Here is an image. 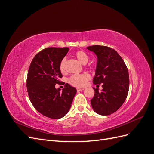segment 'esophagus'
I'll return each mask as SVG.
<instances>
[{
	"mask_svg": "<svg viewBox=\"0 0 154 154\" xmlns=\"http://www.w3.org/2000/svg\"><path fill=\"white\" fill-rule=\"evenodd\" d=\"M77 91L78 92H80V91H82L84 90V88H77Z\"/></svg>",
	"mask_w": 154,
	"mask_h": 154,
	"instance_id": "esophagus-1",
	"label": "esophagus"
}]
</instances>
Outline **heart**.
<instances>
[{
    "label": "heart",
    "mask_w": 154,
    "mask_h": 154,
    "mask_svg": "<svg viewBox=\"0 0 154 154\" xmlns=\"http://www.w3.org/2000/svg\"><path fill=\"white\" fill-rule=\"evenodd\" d=\"M74 56L77 60L82 64H86L89 60V57L87 54L83 51H78L74 53ZM60 71L62 73H65L66 71V60L65 58L62 59L60 63L59 66ZM91 76L87 72L82 74H73L69 78L68 82L73 86L82 87L85 86L87 82L90 80Z\"/></svg>",
    "instance_id": "obj_1"
}]
</instances>
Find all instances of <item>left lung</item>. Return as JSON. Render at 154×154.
I'll list each match as a JSON object with an SVG mask.
<instances>
[{"label": "left lung", "instance_id": "1", "mask_svg": "<svg viewBox=\"0 0 154 154\" xmlns=\"http://www.w3.org/2000/svg\"><path fill=\"white\" fill-rule=\"evenodd\" d=\"M97 57L96 74L93 79L95 85L102 83L103 89L95 94L91 100L92 109L102 116L113 114L123 104L129 89L128 69L122 58L114 49L94 45L87 48Z\"/></svg>", "mask_w": 154, "mask_h": 154}]
</instances>
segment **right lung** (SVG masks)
<instances>
[{"instance_id": "obj_1", "label": "right lung", "mask_w": 154, "mask_h": 154, "mask_svg": "<svg viewBox=\"0 0 154 154\" xmlns=\"http://www.w3.org/2000/svg\"><path fill=\"white\" fill-rule=\"evenodd\" d=\"M68 48H48L32 59L27 72V89L35 109L46 117L58 119L71 108L76 89L66 83L62 92L55 88L62 77L59 66L68 52Z\"/></svg>"}]
</instances>
